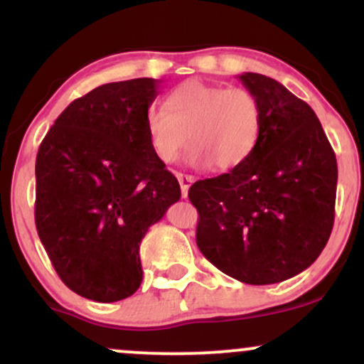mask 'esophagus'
Returning a JSON list of instances; mask_svg holds the SVG:
<instances>
[{"mask_svg":"<svg viewBox=\"0 0 364 364\" xmlns=\"http://www.w3.org/2000/svg\"><path fill=\"white\" fill-rule=\"evenodd\" d=\"M176 178L179 181V186H181V196H183V198H186L188 190H190V186L193 185L195 178L190 176V174H183V173H178Z\"/></svg>","mask_w":364,"mask_h":364,"instance_id":"34e87169","label":"esophagus"}]
</instances>
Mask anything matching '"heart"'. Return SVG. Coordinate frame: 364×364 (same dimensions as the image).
<instances>
[{"label":"heart","mask_w":364,"mask_h":364,"mask_svg":"<svg viewBox=\"0 0 364 364\" xmlns=\"http://www.w3.org/2000/svg\"><path fill=\"white\" fill-rule=\"evenodd\" d=\"M263 111L250 90L188 80L166 95L164 109H149L145 132L157 159L171 164L190 141L186 162L232 171L248 161L262 135Z\"/></svg>","instance_id":"b5f03b06"}]
</instances>
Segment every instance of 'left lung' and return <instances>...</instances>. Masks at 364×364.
<instances>
[{"label":"left lung","instance_id":"1","mask_svg":"<svg viewBox=\"0 0 364 364\" xmlns=\"http://www.w3.org/2000/svg\"><path fill=\"white\" fill-rule=\"evenodd\" d=\"M262 104L257 149L237 169L196 181V245L212 265L253 286L294 277L318 258L333 225L337 161L315 111L282 83L237 75Z\"/></svg>","mask_w":364,"mask_h":364}]
</instances>
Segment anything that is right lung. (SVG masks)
Masks as SVG:
<instances>
[{
    "mask_svg": "<svg viewBox=\"0 0 364 364\" xmlns=\"http://www.w3.org/2000/svg\"><path fill=\"white\" fill-rule=\"evenodd\" d=\"M156 78L112 82L61 112L36 159V228L54 270L99 303L140 287V243L181 198L149 144Z\"/></svg>",
    "mask_w": 364,
    "mask_h": 364,
    "instance_id": "right-lung-1",
    "label": "right lung"
}]
</instances>
